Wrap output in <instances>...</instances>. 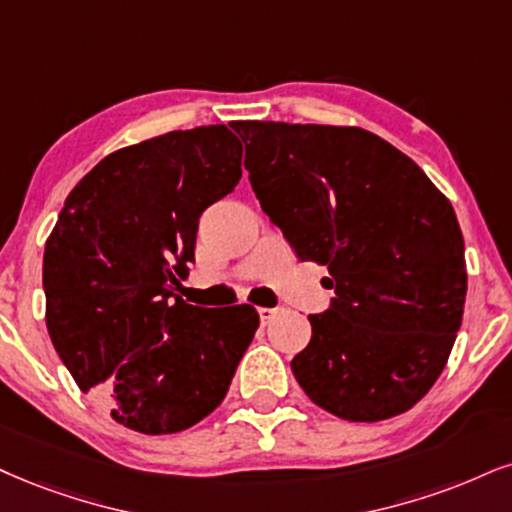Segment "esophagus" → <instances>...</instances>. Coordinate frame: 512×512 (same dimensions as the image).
I'll list each match as a JSON object with an SVG mask.
<instances>
[{
	"mask_svg": "<svg viewBox=\"0 0 512 512\" xmlns=\"http://www.w3.org/2000/svg\"><path fill=\"white\" fill-rule=\"evenodd\" d=\"M258 315H261V323L268 325L270 320H273L277 315V311H275V308H258Z\"/></svg>",
	"mask_w": 512,
	"mask_h": 512,
	"instance_id": "34e87169",
	"label": "esophagus"
}]
</instances>
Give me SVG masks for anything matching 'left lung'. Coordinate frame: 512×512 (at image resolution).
<instances>
[{"label": "left lung", "mask_w": 512, "mask_h": 512, "mask_svg": "<svg viewBox=\"0 0 512 512\" xmlns=\"http://www.w3.org/2000/svg\"><path fill=\"white\" fill-rule=\"evenodd\" d=\"M261 208L301 261L327 266L332 306L292 372L351 422L406 413L444 370L468 270L451 201L382 137L351 125L235 121Z\"/></svg>", "instance_id": "8db88e82"}]
</instances>
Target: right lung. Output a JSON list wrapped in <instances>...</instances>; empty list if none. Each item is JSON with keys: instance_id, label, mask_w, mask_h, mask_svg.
<instances>
[{"instance_id": "1", "label": "right lung", "mask_w": 512, "mask_h": 512, "mask_svg": "<svg viewBox=\"0 0 512 512\" xmlns=\"http://www.w3.org/2000/svg\"><path fill=\"white\" fill-rule=\"evenodd\" d=\"M239 178L242 142L201 125L113 151L63 201L44 246L47 330L75 384L128 430L204 420L258 330L254 306L199 308L175 294L199 216Z\"/></svg>"}]
</instances>
